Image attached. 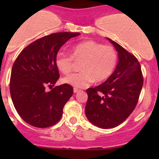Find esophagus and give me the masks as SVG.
Segmentation results:
<instances>
[{
	"label": "esophagus",
	"instance_id": "1",
	"mask_svg": "<svg viewBox=\"0 0 159 159\" xmlns=\"http://www.w3.org/2000/svg\"><path fill=\"white\" fill-rule=\"evenodd\" d=\"M81 91V89H76V88H75L74 89V93H78V91Z\"/></svg>",
	"mask_w": 159,
	"mask_h": 159
}]
</instances>
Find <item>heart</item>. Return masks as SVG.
I'll return each mask as SVG.
<instances>
[{
	"instance_id": "obj_1",
	"label": "heart",
	"mask_w": 159,
	"mask_h": 159,
	"mask_svg": "<svg viewBox=\"0 0 159 159\" xmlns=\"http://www.w3.org/2000/svg\"><path fill=\"white\" fill-rule=\"evenodd\" d=\"M72 55L59 51L55 56V65L63 74L73 69L74 60L82 62L81 72L71 74L62 79L65 84L75 88L84 89L94 81L102 82L112 75L118 61L116 51L110 45H104L94 41H86L72 47Z\"/></svg>"
}]
</instances>
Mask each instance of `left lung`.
Masks as SVG:
<instances>
[{"mask_svg": "<svg viewBox=\"0 0 159 159\" xmlns=\"http://www.w3.org/2000/svg\"><path fill=\"white\" fill-rule=\"evenodd\" d=\"M118 52L115 70L104 83L87 89L85 115L89 121L101 129L119 125L135 108L143 85L138 59L110 38Z\"/></svg>", "mask_w": 159, "mask_h": 159, "instance_id": "obj_1", "label": "left lung"}]
</instances>
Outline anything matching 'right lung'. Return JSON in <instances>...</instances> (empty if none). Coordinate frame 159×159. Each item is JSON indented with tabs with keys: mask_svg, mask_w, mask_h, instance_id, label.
Wrapping results in <instances>:
<instances>
[{
	"mask_svg": "<svg viewBox=\"0 0 159 159\" xmlns=\"http://www.w3.org/2000/svg\"><path fill=\"white\" fill-rule=\"evenodd\" d=\"M79 33L59 32L36 40L17 56L11 75L10 92L16 111L28 124L47 128L61 119L63 108L73 94L64 84L47 91L59 78L55 56L68 40Z\"/></svg>",
	"mask_w": 159,
	"mask_h": 159,
	"instance_id": "1",
	"label": "right lung"
}]
</instances>
